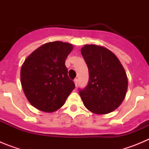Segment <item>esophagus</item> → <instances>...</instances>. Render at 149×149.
Here are the masks:
<instances>
[{"instance_id": "esophagus-1", "label": "esophagus", "mask_w": 149, "mask_h": 149, "mask_svg": "<svg viewBox=\"0 0 149 149\" xmlns=\"http://www.w3.org/2000/svg\"><path fill=\"white\" fill-rule=\"evenodd\" d=\"M74 85H75V86H77V84H78V80H77V78H75L74 80Z\"/></svg>"}]
</instances>
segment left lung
Returning <instances> with one entry per match:
<instances>
[{"label":"left lung","instance_id":"left-lung-1","mask_svg":"<svg viewBox=\"0 0 149 149\" xmlns=\"http://www.w3.org/2000/svg\"><path fill=\"white\" fill-rule=\"evenodd\" d=\"M81 51L89 74L87 86L79 92L84 106L95 114L110 113L125 98L128 80L125 68L117 56L103 46L85 45Z\"/></svg>","mask_w":149,"mask_h":149}]
</instances>
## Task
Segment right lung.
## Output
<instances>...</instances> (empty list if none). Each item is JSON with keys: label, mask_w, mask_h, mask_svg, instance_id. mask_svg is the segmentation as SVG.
Instances as JSON below:
<instances>
[{"label": "right lung", "mask_w": 149, "mask_h": 149, "mask_svg": "<svg viewBox=\"0 0 149 149\" xmlns=\"http://www.w3.org/2000/svg\"><path fill=\"white\" fill-rule=\"evenodd\" d=\"M72 50L70 43L55 41L41 45L25 59L21 68V84L35 108L45 113L56 111L74 89L65 65Z\"/></svg>", "instance_id": "add662e5"}]
</instances>
